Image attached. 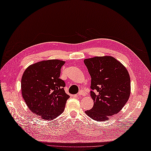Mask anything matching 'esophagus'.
<instances>
[{
    "label": "esophagus",
    "instance_id": "esophagus-1",
    "mask_svg": "<svg viewBox=\"0 0 151 151\" xmlns=\"http://www.w3.org/2000/svg\"><path fill=\"white\" fill-rule=\"evenodd\" d=\"M85 93L84 91H81L78 93V96H85Z\"/></svg>",
    "mask_w": 151,
    "mask_h": 151
}]
</instances>
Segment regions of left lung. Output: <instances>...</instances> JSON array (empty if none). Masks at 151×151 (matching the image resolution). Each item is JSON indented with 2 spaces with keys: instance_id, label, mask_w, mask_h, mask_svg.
<instances>
[{
  "instance_id": "8db88e82",
  "label": "left lung",
  "mask_w": 151,
  "mask_h": 151,
  "mask_svg": "<svg viewBox=\"0 0 151 151\" xmlns=\"http://www.w3.org/2000/svg\"><path fill=\"white\" fill-rule=\"evenodd\" d=\"M91 78V96L93 107L85 111L97 121H105L118 113L131 94V80L126 67L111 56L84 60Z\"/></svg>"
}]
</instances>
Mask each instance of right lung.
<instances>
[{
    "label": "right lung",
    "mask_w": 151,
    "mask_h": 151,
    "mask_svg": "<svg viewBox=\"0 0 151 151\" xmlns=\"http://www.w3.org/2000/svg\"><path fill=\"white\" fill-rule=\"evenodd\" d=\"M65 61L48 60L30 65L21 80L22 95L32 113L44 120H52L63 112L70 98L65 83L60 78Z\"/></svg>",
    "instance_id": "1"
}]
</instances>
